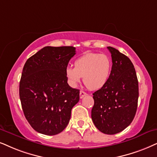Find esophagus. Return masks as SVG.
I'll return each instance as SVG.
<instances>
[{
  "instance_id": "1",
  "label": "esophagus",
  "mask_w": 157,
  "mask_h": 157,
  "mask_svg": "<svg viewBox=\"0 0 157 157\" xmlns=\"http://www.w3.org/2000/svg\"><path fill=\"white\" fill-rule=\"evenodd\" d=\"M86 95H87V93H85V92H84V91H82V90H80V98H82L83 97L86 96Z\"/></svg>"
}]
</instances>
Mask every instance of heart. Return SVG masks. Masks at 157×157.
<instances>
[{
    "mask_svg": "<svg viewBox=\"0 0 157 157\" xmlns=\"http://www.w3.org/2000/svg\"><path fill=\"white\" fill-rule=\"evenodd\" d=\"M112 68V60L108 56L90 53L77 59L75 67H67L66 75L72 85L80 82L83 77V82L87 88L98 90L108 82Z\"/></svg>",
    "mask_w": 157,
    "mask_h": 157,
    "instance_id": "b5f03b06",
    "label": "heart"
}]
</instances>
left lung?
Returning a JSON list of instances; mask_svg holds the SVG:
<instances>
[{
    "label": "left lung",
    "mask_w": 157,
    "mask_h": 157,
    "mask_svg": "<svg viewBox=\"0 0 157 157\" xmlns=\"http://www.w3.org/2000/svg\"><path fill=\"white\" fill-rule=\"evenodd\" d=\"M112 68L103 88L93 93L91 118L98 130L105 134L118 133L130 124L138 107V81L132 61L111 46Z\"/></svg>",
    "instance_id": "8db88e82"
}]
</instances>
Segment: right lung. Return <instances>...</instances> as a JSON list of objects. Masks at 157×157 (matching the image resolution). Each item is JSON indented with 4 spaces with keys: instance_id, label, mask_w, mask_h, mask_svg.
I'll return each mask as SVG.
<instances>
[{
    "instance_id": "add662e5",
    "label": "right lung",
    "mask_w": 157,
    "mask_h": 157,
    "mask_svg": "<svg viewBox=\"0 0 157 157\" xmlns=\"http://www.w3.org/2000/svg\"><path fill=\"white\" fill-rule=\"evenodd\" d=\"M76 53L73 46H45L24 66L19 97L24 114L35 131L47 136L60 133L67 126L80 90L67 83L66 69Z\"/></svg>"
}]
</instances>
